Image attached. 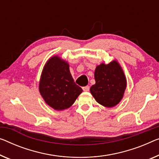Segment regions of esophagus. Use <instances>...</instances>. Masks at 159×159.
Masks as SVG:
<instances>
[{
    "label": "esophagus",
    "instance_id": "obj_1",
    "mask_svg": "<svg viewBox=\"0 0 159 159\" xmlns=\"http://www.w3.org/2000/svg\"><path fill=\"white\" fill-rule=\"evenodd\" d=\"M83 90H84V91H89V89H90V87L89 86H84L82 88Z\"/></svg>",
    "mask_w": 159,
    "mask_h": 159
}]
</instances>
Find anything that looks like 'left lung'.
Here are the masks:
<instances>
[{
	"instance_id": "1",
	"label": "left lung",
	"mask_w": 159,
	"mask_h": 159,
	"mask_svg": "<svg viewBox=\"0 0 159 159\" xmlns=\"http://www.w3.org/2000/svg\"><path fill=\"white\" fill-rule=\"evenodd\" d=\"M94 77L96 84L90 91L97 102L108 108L117 105L126 87V79L119 64L114 61L108 65L98 66Z\"/></svg>"
}]
</instances>
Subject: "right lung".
Returning a JSON list of instances; mask_svg holds the SVG:
<instances>
[{"mask_svg": "<svg viewBox=\"0 0 159 159\" xmlns=\"http://www.w3.org/2000/svg\"><path fill=\"white\" fill-rule=\"evenodd\" d=\"M39 91L48 105L61 111L69 108L83 90L75 84L68 63L54 56L44 66Z\"/></svg>", "mask_w": 159, "mask_h": 159, "instance_id": "obj_1", "label": "right lung"}]
</instances>
